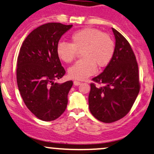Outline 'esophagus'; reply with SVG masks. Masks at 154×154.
<instances>
[{
  "mask_svg": "<svg viewBox=\"0 0 154 154\" xmlns=\"http://www.w3.org/2000/svg\"><path fill=\"white\" fill-rule=\"evenodd\" d=\"M80 84H81V82H79V81H77V80H74V85H80Z\"/></svg>",
  "mask_w": 154,
  "mask_h": 154,
  "instance_id": "esophagus-1",
  "label": "esophagus"
}]
</instances>
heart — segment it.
Segmentation results:
<instances>
[{
	"label": "heart",
	"instance_id": "heart-1",
	"mask_svg": "<svg viewBox=\"0 0 154 154\" xmlns=\"http://www.w3.org/2000/svg\"><path fill=\"white\" fill-rule=\"evenodd\" d=\"M82 50L83 59L69 69L71 78L83 80L94 74L97 66L104 68L112 60L115 53V43L108 34L98 29L86 27L72 34L71 43L60 42L56 48L57 57L64 63H71Z\"/></svg>",
	"mask_w": 154,
	"mask_h": 154
}]
</instances>
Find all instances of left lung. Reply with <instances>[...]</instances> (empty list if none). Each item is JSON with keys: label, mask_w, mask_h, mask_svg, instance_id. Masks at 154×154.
Instances as JSON below:
<instances>
[{"label": "left lung", "mask_w": 154, "mask_h": 154, "mask_svg": "<svg viewBox=\"0 0 154 154\" xmlns=\"http://www.w3.org/2000/svg\"><path fill=\"white\" fill-rule=\"evenodd\" d=\"M116 39L115 53L103 72L92 79L103 84L98 88L91 83L89 110L98 120L116 122L131 109L140 90L139 69L135 54L125 38L112 28Z\"/></svg>", "instance_id": "1"}]
</instances>
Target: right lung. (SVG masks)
I'll return each instance as SVG.
<instances>
[{
    "instance_id": "obj_1",
    "label": "right lung",
    "mask_w": 154,
    "mask_h": 154,
    "mask_svg": "<svg viewBox=\"0 0 154 154\" xmlns=\"http://www.w3.org/2000/svg\"><path fill=\"white\" fill-rule=\"evenodd\" d=\"M72 25L48 23L34 29L22 43L17 63V83L29 110L43 121L62 115L68 104L72 81H54L66 74L56 48Z\"/></svg>"
}]
</instances>
